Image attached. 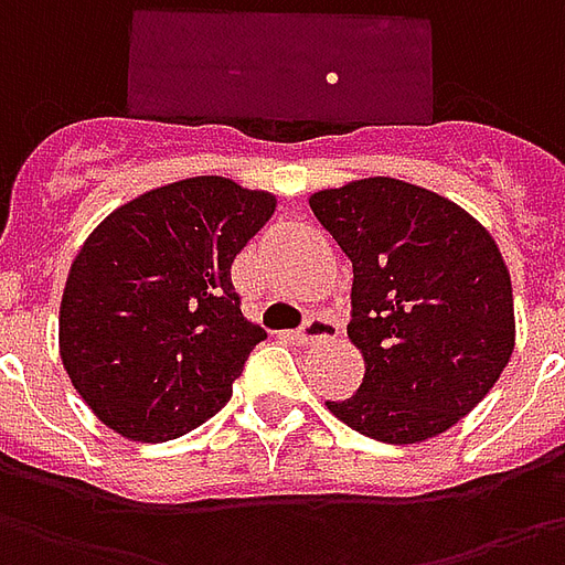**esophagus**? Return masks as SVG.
<instances>
[{"label":"esophagus","mask_w":565,"mask_h":565,"mask_svg":"<svg viewBox=\"0 0 565 565\" xmlns=\"http://www.w3.org/2000/svg\"><path fill=\"white\" fill-rule=\"evenodd\" d=\"M333 333H337V324H333L328 316H310V319L295 331V340H298V343H312V340H324V337H333Z\"/></svg>","instance_id":"obj_1"}]
</instances>
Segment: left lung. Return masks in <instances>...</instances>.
I'll use <instances>...</instances> for the list:
<instances>
[{
    "label": "left lung",
    "mask_w": 565,
    "mask_h": 565,
    "mask_svg": "<svg viewBox=\"0 0 565 565\" xmlns=\"http://www.w3.org/2000/svg\"><path fill=\"white\" fill-rule=\"evenodd\" d=\"M352 262L349 337L364 382L328 401L343 424L391 446L448 430L493 388L514 349L512 279L467 210L391 177L310 198Z\"/></svg>",
    "instance_id": "obj_1"
}]
</instances>
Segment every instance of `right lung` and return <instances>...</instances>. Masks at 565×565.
Instances as JSON below:
<instances>
[{
  "label": "right lung",
  "instance_id": "right-lung-1",
  "mask_svg": "<svg viewBox=\"0 0 565 565\" xmlns=\"http://www.w3.org/2000/svg\"><path fill=\"white\" fill-rule=\"evenodd\" d=\"M277 207L192 177L114 210L74 258L60 310L65 373L126 439L195 430L232 397L265 331L243 319L232 265Z\"/></svg>",
  "mask_w": 565,
  "mask_h": 565
}]
</instances>
